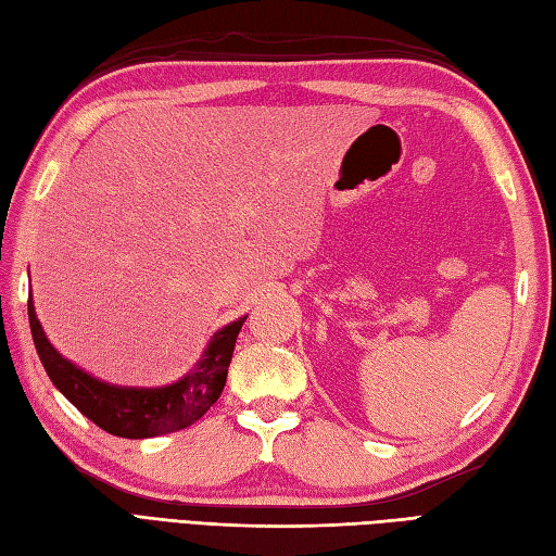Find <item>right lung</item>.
<instances>
[{"label":"right lung","instance_id":"1","mask_svg":"<svg viewBox=\"0 0 556 556\" xmlns=\"http://www.w3.org/2000/svg\"><path fill=\"white\" fill-rule=\"evenodd\" d=\"M245 317L248 315L217 329L210 337L205 351L200 353L198 363L176 382L164 387H122L92 377L64 358L47 339L35 315L33 293H28V320L35 351L52 384L98 428L114 437H126V440L169 434L205 416L227 384L236 337Z\"/></svg>","mask_w":556,"mask_h":556}]
</instances>
